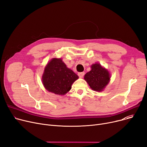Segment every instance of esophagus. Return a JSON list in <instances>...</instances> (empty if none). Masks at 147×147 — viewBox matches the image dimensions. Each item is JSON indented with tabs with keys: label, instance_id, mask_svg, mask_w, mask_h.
<instances>
[{
	"label": "esophagus",
	"instance_id": "esophagus-1",
	"mask_svg": "<svg viewBox=\"0 0 147 147\" xmlns=\"http://www.w3.org/2000/svg\"><path fill=\"white\" fill-rule=\"evenodd\" d=\"M78 76H79V77H80V78L83 77V76H84V72L79 73H78Z\"/></svg>",
	"mask_w": 147,
	"mask_h": 147
}]
</instances>
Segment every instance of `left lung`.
Returning a JSON list of instances; mask_svg holds the SVG:
<instances>
[{
	"mask_svg": "<svg viewBox=\"0 0 147 147\" xmlns=\"http://www.w3.org/2000/svg\"><path fill=\"white\" fill-rule=\"evenodd\" d=\"M91 68L85 74L84 79L93 90L102 92L110 81L109 72L99 63L92 64Z\"/></svg>",
	"mask_w": 147,
	"mask_h": 147,
	"instance_id": "left-lung-1",
	"label": "left lung"
}]
</instances>
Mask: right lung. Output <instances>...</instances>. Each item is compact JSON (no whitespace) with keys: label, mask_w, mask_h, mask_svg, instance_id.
Returning <instances> with one entry per match:
<instances>
[{"label":"right lung","mask_w":147,"mask_h":147,"mask_svg":"<svg viewBox=\"0 0 147 147\" xmlns=\"http://www.w3.org/2000/svg\"><path fill=\"white\" fill-rule=\"evenodd\" d=\"M78 79L79 76L67 67L61 58H54L45 67L42 81L48 92L64 95L70 90L72 84Z\"/></svg>","instance_id":"add662e5"}]
</instances>
